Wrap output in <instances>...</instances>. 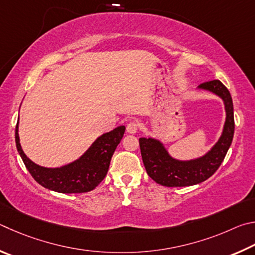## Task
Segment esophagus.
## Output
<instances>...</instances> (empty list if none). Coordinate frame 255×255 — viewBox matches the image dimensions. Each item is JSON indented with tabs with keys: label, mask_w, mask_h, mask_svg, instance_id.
<instances>
[{
	"label": "esophagus",
	"mask_w": 255,
	"mask_h": 255,
	"mask_svg": "<svg viewBox=\"0 0 255 255\" xmlns=\"http://www.w3.org/2000/svg\"><path fill=\"white\" fill-rule=\"evenodd\" d=\"M127 131L128 133H130V134H134L137 131V123L135 121H131V122H128L127 125Z\"/></svg>",
	"instance_id": "obj_1"
}]
</instances>
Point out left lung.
I'll list each match as a JSON object with an SVG mask.
<instances>
[{
    "label": "left lung",
    "instance_id": "left-lung-1",
    "mask_svg": "<svg viewBox=\"0 0 255 255\" xmlns=\"http://www.w3.org/2000/svg\"><path fill=\"white\" fill-rule=\"evenodd\" d=\"M198 88L214 93L224 102L226 120L222 135L206 154L187 161L172 158L159 140L140 137L139 143L145 170L150 178L161 186H193L208 179L220 168L233 141L234 110L229 89L220 80L203 83Z\"/></svg>",
    "mask_w": 255,
    "mask_h": 255
}]
</instances>
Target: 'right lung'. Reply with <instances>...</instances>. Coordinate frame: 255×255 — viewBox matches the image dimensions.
Returning a JSON list of instances; mask_svg holds the SVG:
<instances>
[{
    "instance_id": "right-lung-1",
    "label": "right lung",
    "mask_w": 255,
    "mask_h": 255,
    "mask_svg": "<svg viewBox=\"0 0 255 255\" xmlns=\"http://www.w3.org/2000/svg\"><path fill=\"white\" fill-rule=\"evenodd\" d=\"M19 122L15 127V143L20 157L33 179L47 189L62 194H79L93 190L104 179L116 146L122 140L125 127L115 128L97 137L79 159L59 168H44L26 157L20 144Z\"/></svg>"
}]
</instances>
